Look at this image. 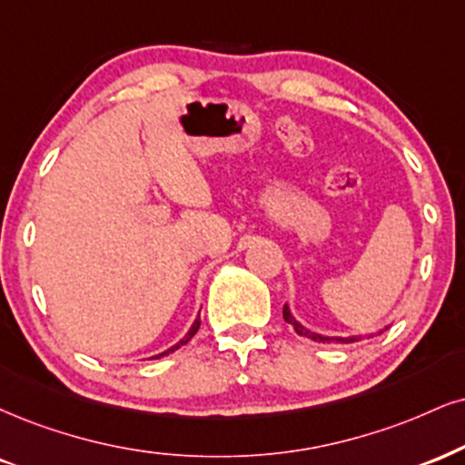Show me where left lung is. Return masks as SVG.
Masks as SVG:
<instances>
[{
  "mask_svg": "<svg viewBox=\"0 0 465 465\" xmlns=\"http://www.w3.org/2000/svg\"><path fill=\"white\" fill-rule=\"evenodd\" d=\"M282 317H284L286 323L293 325V330L297 331V334L303 336V338H311V341H314V342H342V345H345V342H355V341H360V338H364V336H323V334H317V331L303 328L300 321H297V319L293 317V312H291L289 303H284ZM388 328H391V325H386V328L377 331V334H383V331H386ZM371 336H372V334H369V338H371Z\"/></svg>",
  "mask_w": 465,
  "mask_h": 465,
  "instance_id": "1",
  "label": "left lung"
}]
</instances>
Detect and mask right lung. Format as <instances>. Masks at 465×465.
<instances>
[{
	"mask_svg": "<svg viewBox=\"0 0 465 465\" xmlns=\"http://www.w3.org/2000/svg\"><path fill=\"white\" fill-rule=\"evenodd\" d=\"M198 328H200V314H198V317H196V321H193V323H192V328H189V331H187V334H185V336H183V338H181V341H179V342H176V345H172L170 349H165V351H162V353L153 355V358H163V355H170L172 351H176V349H179V347H183V345H187V342H189V341H192V338H193V334H196V331H198Z\"/></svg>",
	"mask_w": 465,
	"mask_h": 465,
	"instance_id": "1",
	"label": "right lung"
}]
</instances>
